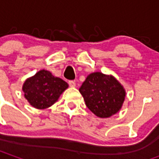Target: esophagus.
Wrapping results in <instances>:
<instances>
[{"label":"esophagus","mask_w":159,"mask_h":159,"mask_svg":"<svg viewBox=\"0 0 159 159\" xmlns=\"http://www.w3.org/2000/svg\"><path fill=\"white\" fill-rule=\"evenodd\" d=\"M69 85L70 87L74 88V87H76V83H75L74 81H69Z\"/></svg>","instance_id":"esophagus-1"}]
</instances>
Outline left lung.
<instances>
[{
    "label": "left lung",
    "instance_id": "obj_1",
    "mask_svg": "<svg viewBox=\"0 0 159 159\" xmlns=\"http://www.w3.org/2000/svg\"><path fill=\"white\" fill-rule=\"evenodd\" d=\"M79 91L88 108L100 118L117 113L126 96L123 86L112 75L99 71L87 76Z\"/></svg>",
    "mask_w": 159,
    "mask_h": 159
}]
</instances>
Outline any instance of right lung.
<instances>
[{"instance_id": "1", "label": "right lung", "mask_w": 159, "mask_h": 159, "mask_svg": "<svg viewBox=\"0 0 159 159\" xmlns=\"http://www.w3.org/2000/svg\"><path fill=\"white\" fill-rule=\"evenodd\" d=\"M68 87V83L64 80L52 76L47 70H41L25 81L22 90L30 105L42 110L58 101L61 93Z\"/></svg>"}]
</instances>
